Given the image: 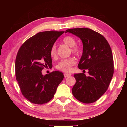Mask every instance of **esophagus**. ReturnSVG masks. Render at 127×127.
I'll use <instances>...</instances> for the list:
<instances>
[{"label": "esophagus", "instance_id": "esophagus-1", "mask_svg": "<svg viewBox=\"0 0 127 127\" xmlns=\"http://www.w3.org/2000/svg\"><path fill=\"white\" fill-rule=\"evenodd\" d=\"M71 75H72V74H71V73H66L64 74V77H69V76H70Z\"/></svg>", "mask_w": 127, "mask_h": 127}]
</instances>
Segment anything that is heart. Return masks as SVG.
<instances>
[{"mask_svg": "<svg viewBox=\"0 0 127 127\" xmlns=\"http://www.w3.org/2000/svg\"><path fill=\"white\" fill-rule=\"evenodd\" d=\"M64 44L67 45V46L72 47V51L73 53L77 54L79 53V48L76 44V40L73 37L70 36H67L62 40ZM50 55L52 58H55L57 57V48L55 45H53L50 49ZM76 60L73 58H69L67 59L62 60L57 65V69L58 70L63 71L65 72H70L72 69V67L76 64Z\"/></svg>", "mask_w": 127, "mask_h": 127, "instance_id": "1", "label": "heart"}]
</instances>
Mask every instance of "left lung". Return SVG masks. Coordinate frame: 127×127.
Returning <instances> with one entry per match:
<instances>
[{
    "mask_svg": "<svg viewBox=\"0 0 127 127\" xmlns=\"http://www.w3.org/2000/svg\"><path fill=\"white\" fill-rule=\"evenodd\" d=\"M67 32L77 36L82 41L83 53L78 67L88 70L89 74L88 76L83 73L74 74L76 82L72 94L83 103H93L106 91L113 75L112 50L106 39L91 29H69Z\"/></svg>",
    "mask_w": 127,
    "mask_h": 127,
    "instance_id": "obj_1",
    "label": "left lung"
}]
</instances>
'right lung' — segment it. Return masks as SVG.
<instances>
[{
	"label": "right lung",
	"mask_w": 127,
	"mask_h": 127,
	"mask_svg": "<svg viewBox=\"0 0 127 127\" xmlns=\"http://www.w3.org/2000/svg\"><path fill=\"white\" fill-rule=\"evenodd\" d=\"M64 31L38 33L22 45L15 60V76L22 95L31 103L42 105L53 98L64 76L59 71L43 75L52 66L50 49Z\"/></svg>",
	"instance_id": "add662e5"
}]
</instances>
